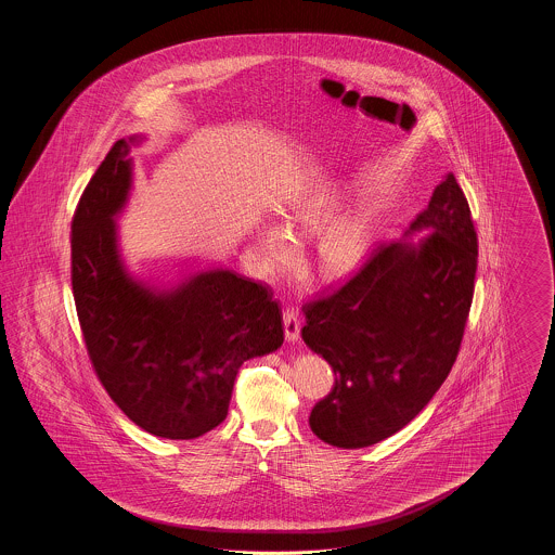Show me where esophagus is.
<instances>
[{
  "mask_svg": "<svg viewBox=\"0 0 555 555\" xmlns=\"http://www.w3.org/2000/svg\"><path fill=\"white\" fill-rule=\"evenodd\" d=\"M283 322H285V337H287V341H297L299 339V317H297V312L293 308H285Z\"/></svg>",
  "mask_w": 555,
  "mask_h": 555,
  "instance_id": "34e87169",
  "label": "esophagus"
}]
</instances>
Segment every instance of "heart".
Segmentation results:
<instances>
[{
	"instance_id": "heart-1",
	"label": "heart",
	"mask_w": 555,
	"mask_h": 555,
	"mask_svg": "<svg viewBox=\"0 0 555 555\" xmlns=\"http://www.w3.org/2000/svg\"><path fill=\"white\" fill-rule=\"evenodd\" d=\"M339 208L341 206L335 197L317 195L299 199L285 210L289 229L276 222H264L258 231V251L266 270L279 272L295 258L297 241L289 235L292 232L299 237H308L317 235L320 230L323 231L317 245L320 274L337 279L360 268L372 247L370 222L358 214L333 220Z\"/></svg>"
}]
</instances>
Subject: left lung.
I'll return each instance as SVG.
<instances>
[{"mask_svg": "<svg viewBox=\"0 0 555 555\" xmlns=\"http://www.w3.org/2000/svg\"><path fill=\"white\" fill-rule=\"evenodd\" d=\"M428 232L421 242H405ZM476 231L449 172L401 241L372 249L341 289L304 306L301 339L335 372L310 428L328 446H374L439 391L464 337L475 293Z\"/></svg>", "mask_w": 555, "mask_h": 555, "instance_id": "1", "label": "left lung"}]
</instances>
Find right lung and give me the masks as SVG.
Here are the masks:
<instances>
[{
  "label": "right lung",
  "instance_id": "1",
  "mask_svg": "<svg viewBox=\"0 0 555 555\" xmlns=\"http://www.w3.org/2000/svg\"><path fill=\"white\" fill-rule=\"evenodd\" d=\"M143 139H118L80 195L73 293L107 396L150 435L195 439L227 418L241 364L283 345V314L266 285L227 268L172 287L132 276L116 218L131 193V147Z\"/></svg>",
  "mask_w": 555,
  "mask_h": 555
}]
</instances>
